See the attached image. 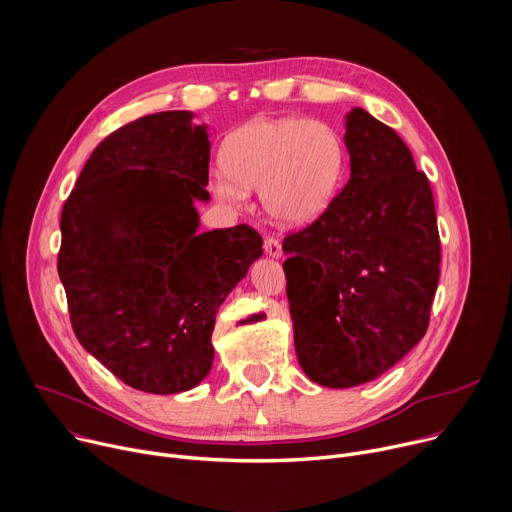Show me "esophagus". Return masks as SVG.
I'll return each mask as SVG.
<instances>
[{"label":"esophagus","instance_id":"34e87169","mask_svg":"<svg viewBox=\"0 0 512 512\" xmlns=\"http://www.w3.org/2000/svg\"><path fill=\"white\" fill-rule=\"evenodd\" d=\"M263 247H265V253H267L269 257H275V259H279V257H281V245H279V241H277V239L267 237V239H265V243H263Z\"/></svg>","mask_w":512,"mask_h":512}]
</instances>
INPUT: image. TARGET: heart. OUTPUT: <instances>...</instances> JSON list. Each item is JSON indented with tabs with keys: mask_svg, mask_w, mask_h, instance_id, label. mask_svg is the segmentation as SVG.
I'll use <instances>...</instances> for the list:
<instances>
[{
	"mask_svg": "<svg viewBox=\"0 0 512 512\" xmlns=\"http://www.w3.org/2000/svg\"><path fill=\"white\" fill-rule=\"evenodd\" d=\"M346 164L338 131L316 119L257 117L235 129L223 145V168L212 192L241 204L261 190L267 214L281 227H306L330 206Z\"/></svg>",
	"mask_w": 512,
	"mask_h": 512,
	"instance_id": "b5f03b06",
	"label": "heart"
}]
</instances>
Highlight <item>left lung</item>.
Returning a JSON list of instances; mask_svg holds the SVG:
<instances>
[{
    "label": "left lung",
    "mask_w": 512,
    "mask_h": 512,
    "mask_svg": "<svg viewBox=\"0 0 512 512\" xmlns=\"http://www.w3.org/2000/svg\"><path fill=\"white\" fill-rule=\"evenodd\" d=\"M350 180L283 239L289 314L304 373L330 389L379 379L425 334L440 279L427 176L405 141L360 107L346 115Z\"/></svg>",
    "instance_id": "1"
}]
</instances>
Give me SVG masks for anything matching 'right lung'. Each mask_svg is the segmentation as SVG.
<instances>
[{
	"mask_svg": "<svg viewBox=\"0 0 512 512\" xmlns=\"http://www.w3.org/2000/svg\"><path fill=\"white\" fill-rule=\"evenodd\" d=\"M192 117L162 111L107 135L60 216L72 330L119 381L154 395L210 373L216 312L263 255L247 225L198 233L210 141Z\"/></svg>",
	"mask_w": 512,
	"mask_h": 512,
	"instance_id": "right-lung-1",
	"label": "right lung"
}]
</instances>
